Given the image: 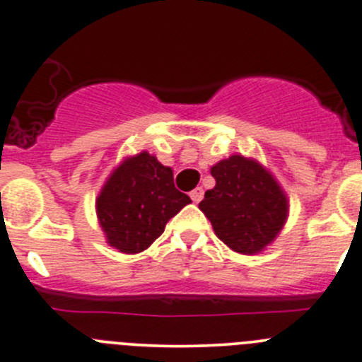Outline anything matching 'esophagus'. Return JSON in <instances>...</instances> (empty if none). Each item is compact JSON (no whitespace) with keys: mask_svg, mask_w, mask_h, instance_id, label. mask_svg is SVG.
Returning <instances> with one entry per match:
<instances>
[{"mask_svg":"<svg viewBox=\"0 0 362 362\" xmlns=\"http://www.w3.org/2000/svg\"><path fill=\"white\" fill-rule=\"evenodd\" d=\"M191 199L194 203H199L203 199V189L202 187H196V189H192L191 191Z\"/></svg>","mask_w":362,"mask_h":362,"instance_id":"obj_1","label":"esophagus"}]
</instances>
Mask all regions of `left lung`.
<instances>
[{
  "mask_svg": "<svg viewBox=\"0 0 362 362\" xmlns=\"http://www.w3.org/2000/svg\"><path fill=\"white\" fill-rule=\"evenodd\" d=\"M215 187L204 192L202 211L222 242L240 254H257L275 240L287 218L286 194L255 160L231 156L211 168Z\"/></svg>",
  "mask_w": 362,
  "mask_h": 362,
  "instance_id": "obj_1",
  "label": "left lung"
}]
</instances>
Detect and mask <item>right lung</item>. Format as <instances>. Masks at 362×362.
<instances>
[{
    "mask_svg": "<svg viewBox=\"0 0 362 362\" xmlns=\"http://www.w3.org/2000/svg\"><path fill=\"white\" fill-rule=\"evenodd\" d=\"M189 203L191 198L175 187L171 168L141 152L110 175L96 210L108 243L124 254H136L151 247L168 221Z\"/></svg>",
    "mask_w": 362,
    "mask_h": 362,
    "instance_id": "add662e5",
    "label": "right lung"
}]
</instances>
